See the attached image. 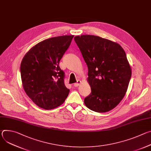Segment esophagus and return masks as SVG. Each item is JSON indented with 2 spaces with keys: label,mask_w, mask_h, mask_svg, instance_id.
Here are the masks:
<instances>
[{
  "label": "esophagus",
  "mask_w": 151,
  "mask_h": 151,
  "mask_svg": "<svg viewBox=\"0 0 151 151\" xmlns=\"http://www.w3.org/2000/svg\"><path fill=\"white\" fill-rule=\"evenodd\" d=\"M81 81H79V80H78V81H77V82L76 83H74V87H78V86L81 84Z\"/></svg>",
  "instance_id": "obj_1"
}]
</instances>
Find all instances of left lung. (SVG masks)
I'll return each instance as SVG.
<instances>
[{"label": "left lung", "mask_w": 151, "mask_h": 151, "mask_svg": "<svg viewBox=\"0 0 151 151\" xmlns=\"http://www.w3.org/2000/svg\"><path fill=\"white\" fill-rule=\"evenodd\" d=\"M88 66L91 94L84 103L96 112L115 107L124 97L132 69L123 48L117 43L94 35L74 37Z\"/></svg>", "instance_id": "8db88e82"}]
</instances>
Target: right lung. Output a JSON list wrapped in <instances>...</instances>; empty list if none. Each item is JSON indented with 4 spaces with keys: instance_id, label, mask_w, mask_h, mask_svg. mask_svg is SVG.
Masks as SVG:
<instances>
[{
    "instance_id": "add662e5",
    "label": "right lung",
    "mask_w": 151,
    "mask_h": 151,
    "mask_svg": "<svg viewBox=\"0 0 151 151\" xmlns=\"http://www.w3.org/2000/svg\"><path fill=\"white\" fill-rule=\"evenodd\" d=\"M73 35L51 37L40 42L24 55L20 72L23 88L39 107L49 110L62 104L70 90L64 85L59 62Z\"/></svg>"
}]
</instances>
